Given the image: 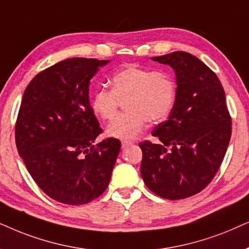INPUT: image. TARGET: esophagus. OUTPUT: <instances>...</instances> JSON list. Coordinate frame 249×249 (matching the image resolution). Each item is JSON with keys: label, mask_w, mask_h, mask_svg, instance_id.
Instances as JSON below:
<instances>
[{"label": "esophagus", "mask_w": 249, "mask_h": 249, "mask_svg": "<svg viewBox=\"0 0 249 249\" xmlns=\"http://www.w3.org/2000/svg\"><path fill=\"white\" fill-rule=\"evenodd\" d=\"M130 144H132V142H130V141H126V140H123L122 141V147L123 148L127 147V145H130Z\"/></svg>", "instance_id": "esophagus-1"}]
</instances>
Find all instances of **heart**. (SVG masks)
Segmentation results:
<instances>
[{"instance_id": "1", "label": "heart", "mask_w": 249, "mask_h": 249, "mask_svg": "<svg viewBox=\"0 0 249 249\" xmlns=\"http://www.w3.org/2000/svg\"><path fill=\"white\" fill-rule=\"evenodd\" d=\"M110 90L98 89L91 98V109L102 121H110L119 107L126 111L116 116L108 125L109 137L131 140L140 135L147 122L164 121L173 108L177 88L165 71H149L127 65L109 79Z\"/></svg>"}]
</instances>
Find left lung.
I'll return each instance as SVG.
<instances>
[{"label": "left lung", "mask_w": 249, "mask_h": 249, "mask_svg": "<svg viewBox=\"0 0 249 249\" xmlns=\"http://www.w3.org/2000/svg\"><path fill=\"white\" fill-rule=\"evenodd\" d=\"M177 75L170 117L157 125V143L141 142V175L157 196L183 199L204 190L220 168L231 138V117L216 74L188 52L152 58Z\"/></svg>", "instance_id": "8db88e82"}]
</instances>
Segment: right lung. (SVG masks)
<instances>
[{
	"label": "right lung",
	"instance_id": "obj_1",
	"mask_svg": "<svg viewBox=\"0 0 249 249\" xmlns=\"http://www.w3.org/2000/svg\"><path fill=\"white\" fill-rule=\"evenodd\" d=\"M108 62L66 59L38 72L22 95L17 149L36 184L59 203H90L110 181L121 142L93 144L102 130L89 99L91 78Z\"/></svg>",
	"mask_w": 249,
	"mask_h": 249
}]
</instances>
